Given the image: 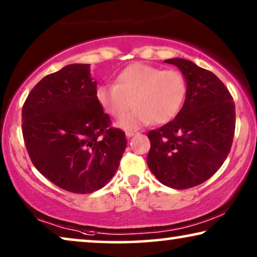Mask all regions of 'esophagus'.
I'll return each instance as SVG.
<instances>
[{"label":"esophagus","instance_id":"obj_1","mask_svg":"<svg viewBox=\"0 0 257 257\" xmlns=\"http://www.w3.org/2000/svg\"><path fill=\"white\" fill-rule=\"evenodd\" d=\"M135 135H137V133L133 132V130H127V132H125V136H127V137H133Z\"/></svg>","mask_w":257,"mask_h":257}]
</instances>
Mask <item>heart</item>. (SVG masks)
I'll use <instances>...</instances> for the list:
<instances>
[{
	"label": "heart",
	"instance_id": "heart-1",
	"mask_svg": "<svg viewBox=\"0 0 257 257\" xmlns=\"http://www.w3.org/2000/svg\"><path fill=\"white\" fill-rule=\"evenodd\" d=\"M186 79L178 70H163L145 63H133L118 72L114 85L97 90V101L110 117L120 120L132 108L136 109L118 122L122 129H137L142 125L170 122L183 104Z\"/></svg>",
	"mask_w": 257,
	"mask_h": 257
}]
</instances>
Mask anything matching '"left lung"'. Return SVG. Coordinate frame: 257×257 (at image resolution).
Here are the masks:
<instances>
[{"instance_id": "8db88e82", "label": "left lung", "mask_w": 257, "mask_h": 257, "mask_svg": "<svg viewBox=\"0 0 257 257\" xmlns=\"http://www.w3.org/2000/svg\"><path fill=\"white\" fill-rule=\"evenodd\" d=\"M186 79L185 104L174 117L149 132L148 166L163 185L174 189L198 186L223 165L235 129V106L224 83L186 59L164 61Z\"/></svg>"}]
</instances>
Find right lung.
<instances>
[{
  "label": "right lung",
  "instance_id": "right-lung-1",
  "mask_svg": "<svg viewBox=\"0 0 257 257\" xmlns=\"http://www.w3.org/2000/svg\"><path fill=\"white\" fill-rule=\"evenodd\" d=\"M90 64H68L30 92L22 132L33 165L60 188L75 194L101 189L114 177L127 147L97 101Z\"/></svg>",
  "mask_w": 257,
  "mask_h": 257
}]
</instances>
